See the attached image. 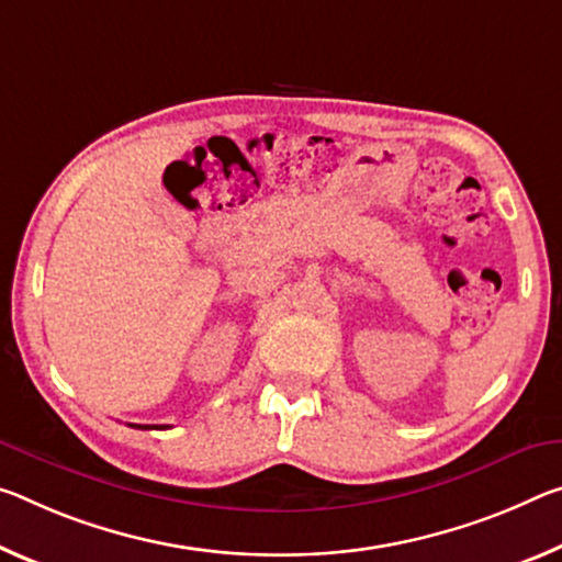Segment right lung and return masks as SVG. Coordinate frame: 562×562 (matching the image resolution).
I'll return each instance as SVG.
<instances>
[{"mask_svg":"<svg viewBox=\"0 0 562 562\" xmlns=\"http://www.w3.org/2000/svg\"><path fill=\"white\" fill-rule=\"evenodd\" d=\"M132 427H139V425H132ZM139 430H147V425H145V427H139Z\"/></svg>","mask_w":562,"mask_h":562,"instance_id":"right-lung-1","label":"right lung"}]
</instances>
